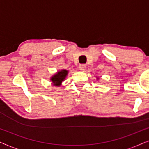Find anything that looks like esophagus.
I'll list each match as a JSON object with an SVG mask.
<instances>
[{"label":"esophagus","instance_id":"34e87169","mask_svg":"<svg viewBox=\"0 0 149 149\" xmlns=\"http://www.w3.org/2000/svg\"><path fill=\"white\" fill-rule=\"evenodd\" d=\"M79 70L81 71H85L86 70V66L85 64H81L79 66Z\"/></svg>","mask_w":149,"mask_h":149}]
</instances>
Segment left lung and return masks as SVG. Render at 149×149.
I'll return each mask as SVG.
<instances>
[{
	"label": "left lung",
	"instance_id": "8db88e82",
	"mask_svg": "<svg viewBox=\"0 0 149 149\" xmlns=\"http://www.w3.org/2000/svg\"><path fill=\"white\" fill-rule=\"evenodd\" d=\"M96 79H97V80H99V78H98V77H96Z\"/></svg>",
	"mask_w": 149,
	"mask_h": 149
}]
</instances>
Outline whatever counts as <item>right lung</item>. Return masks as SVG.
<instances>
[{
	"label": "right lung",
	"instance_id": "obj_1",
	"mask_svg": "<svg viewBox=\"0 0 149 149\" xmlns=\"http://www.w3.org/2000/svg\"><path fill=\"white\" fill-rule=\"evenodd\" d=\"M68 74V70H66V69H62V70L58 71L51 77L50 81H52V84L54 86L60 87L62 85V83L65 80Z\"/></svg>",
	"mask_w": 149,
	"mask_h": 149
}]
</instances>
